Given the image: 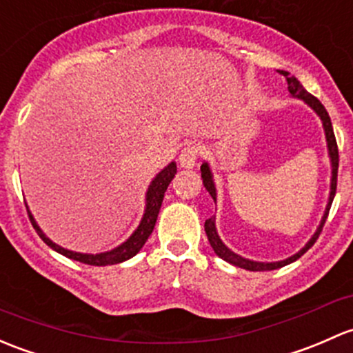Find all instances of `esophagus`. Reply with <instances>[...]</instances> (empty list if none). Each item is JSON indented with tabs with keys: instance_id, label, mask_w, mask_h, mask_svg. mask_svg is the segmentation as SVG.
<instances>
[{
	"instance_id": "34e87169",
	"label": "esophagus",
	"mask_w": 353,
	"mask_h": 353,
	"mask_svg": "<svg viewBox=\"0 0 353 353\" xmlns=\"http://www.w3.org/2000/svg\"><path fill=\"white\" fill-rule=\"evenodd\" d=\"M199 157V147L194 145V143H189L181 150L179 154V164L181 167H186V169H191V167L196 165V161Z\"/></svg>"
}]
</instances>
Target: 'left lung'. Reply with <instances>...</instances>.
I'll return each instance as SVG.
<instances>
[{"label":"left lung","mask_w":353,"mask_h":353,"mask_svg":"<svg viewBox=\"0 0 353 353\" xmlns=\"http://www.w3.org/2000/svg\"><path fill=\"white\" fill-rule=\"evenodd\" d=\"M283 76L285 77V81H288V89L289 92H291L294 98H299V99H304V101L307 103V105L311 106L314 111L318 113V117L321 118V121H323V128H325V135H326V142H328V152H330V159H332V191H330V201H328V206H326V211H325V216L323 220H321L320 226H318L316 233H314L313 236H311V240L307 242L301 250L298 252L296 255H292V257L285 259V261H281V262H269V264H265V262H254V261H248V259H243L240 257V255L233 254L232 250H230L228 247H225V243L221 242L220 236H218L216 233V228H214V218H208L205 221V230H206V235H208V240H210L211 247H213L214 254L218 255V257H221L223 261L230 262V264L236 265V267H242V269H247V270H274V269H279V267H284L288 264H291V262L298 261L299 257H301L303 254H306L307 250H310L311 247H313L314 242L318 240V236H320L321 230H323L325 226V221L326 218H328V211L330 208H332V203H333V198H335V192H336V177H339V147H336V140H335V133H333V127H332V120H330L328 113H326L325 106L321 105L320 99L314 98L313 94H310V92L306 91V89L303 88V84L299 83L298 79H296L294 76H289V72H285L283 70ZM201 177H203V184H205L206 191L210 192L211 198L216 201V189H214V183H213V177H211V170L208 164L201 165Z\"/></svg>","instance_id":"obj_1"}]
</instances>
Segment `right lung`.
I'll list each match as a JSON object with an SVG mask.
<instances>
[{"mask_svg":"<svg viewBox=\"0 0 353 353\" xmlns=\"http://www.w3.org/2000/svg\"><path fill=\"white\" fill-rule=\"evenodd\" d=\"M176 172H177L176 162H170V164L167 165L164 170H161V172L157 174V177L152 181L150 188H148V191H147L145 213H143V218H142V221H140L139 228L133 232V235L130 236L127 242L121 243L120 247L113 248V250L105 252V254H96V255L79 254V252H70V250H68V248L59 247V245H55L52 240H49L46 235H43V232L39 228V225L35 223V220H33V216L30 214V211H28V218H30V221H32L35 232L39 233L40 239L49 245L50 248H54L55 252H59V254L65 255V257L72 259V261L83 262V264H88V265L120 264V262L128 261V259H132L133 255L139 254L140 248L145 245L147 239L150 236L152 230H154L155 221H157V214H159V210H161V206H162V199H164L165 189L170 184V181H172V177L176 176Z\"/></svg>","mask_w":353,"mask_h":353,"instance_id":"obj_1","label":"right lung"}]
</instances>
